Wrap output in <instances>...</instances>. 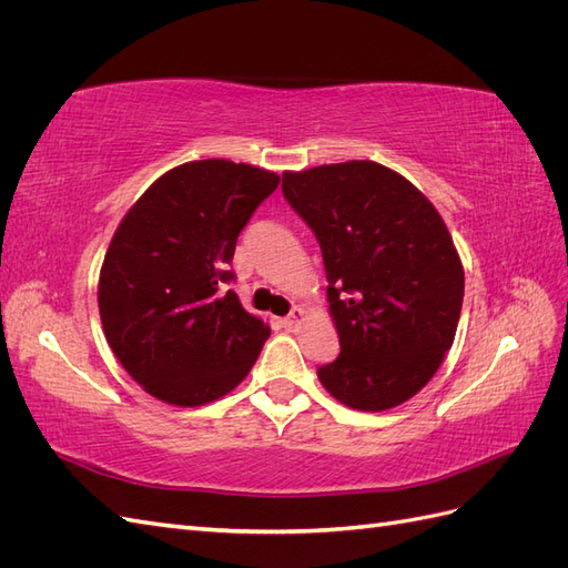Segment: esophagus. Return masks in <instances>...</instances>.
<instances>
[{"mask_svg": "<svg viewBox=\"0 0 568 568\" xmlns=\"http://www.w3.org/2000/svg\"><path fill=\"white\" fill-rule=\"evenodd\" d=\"M303 311H301V307H294V311H291L284 320H282V326H284V329L286 332H296L298 329V326H301V322H303Z\"/></svg>", "mask_w": 568, "mask_h": 568, "instance_id": "34e87169", "label": "esophagus"}]
</instances>
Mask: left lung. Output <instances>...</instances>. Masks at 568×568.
Returning a JSON list of instances; mask_svg holds the SVG:
<instances>
[{"label":"left lung","mask_w":568,"mask_h":568,"mask_svg":"<svg viewBox=\"0 0 568 568\" xmlns=\"http://www.w3.org/2000/svg\"><path fill=\"white\" fill-rule=\"evenodd\" d=\"M315 232L341 353L317 376L336 400L379 412L422 390L450 351L464 270L438 211L403 175L348 161L284 173Z\"/></svg>","instance_id":"obj_1"}]
</instances>
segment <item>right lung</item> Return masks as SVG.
Listing matches in <instances>:
<instances>
[{"label": "right lung", "mask_w": 568, "mask_h": 568, "mask_svg": "<svg viewBox=\"0 0 568 568\" xmlns=\"http://www.w3.org/2000/svg\"><path fill=\"white\" fill-rule=\"evenodd\" d=\"M280 175L222 159L170 170L115 230L99 277L111 351L170 405L217 400L251 372L270 326L248 315L230 270L236 239Z\"/></svg>", "instance_id": "right-lung-1"}]
</instances>
